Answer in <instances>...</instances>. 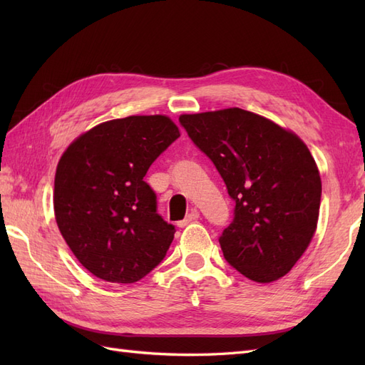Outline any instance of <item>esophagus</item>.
Returning <instances> with one entry per match:
<instances>
[{
	"label": "esophagus",
	"mask_w": 365,
	"mask_h": 365,
	"mask_svg": "<svg viewBox=\"0 0 365 365\" xmlns=\"http://www.w3.org/2000/svg\"><path fill=\"white\" fill-rule=\"evenodd\" d=\"M197 217H200V212H197L196 208H193L192 212L185 216V219L180 220V222H178V227H181V228H182V227H185V225H189L190 222H193V220H196Z\"/></svg>",
	"instance_id": "34e87169"
}]
</instances>
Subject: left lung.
<instances>
[{"mask_svg":"<svg viewBox=\"0 0 365 365\" xmlns=\"http://www.w3.org/2000/svg\"><path fill=\"white\" fill-rule=\"evenodd\" d=\"M181 126L213 161L236 202L219 237L225 260L257 283L288 274L317 230L322 178L294 132L240 108L184 114Z\"/></svg>","mask_w":365,"mask_h":365,"instance_id":"obj_1","label":"left lung"}]
</instances>
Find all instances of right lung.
Listing matches in <instances>:
<instances>
[{"label": "right lung", "instance_id": "obj_1", "mask_svg": "<svg viewBox=\"0 0 365 365\" xmlns=\"http://www.w3.org/2000/svg\"><path fill=\"white\" fill-rule=\"evenodd\" d=\"M180 137L165 115H130L76 138L54 176V216L67 245L96 277L134 283L164 259L175 227L143 180Z\"/></svg>", "mask_w": 365, "mask_h": 365}]
</instances>
